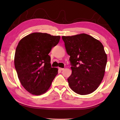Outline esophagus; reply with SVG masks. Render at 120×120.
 Instances as JSON below:
<instances>
[{"mask_svg": "<svg viewBox=\"0 0 120 120\" xmlns=\"http://www.w3.org/2000/svg\"><path fill=\"white\" fill-rule=\"evenodd\" d=\"M59 69L60 70H64V68H59Z\"/></svg>", "mask_w": 120, "mask_h": 120, "instance_id": "esophagus-1", "label": "esophagus"}]
</instances>
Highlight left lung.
I'll list each match as a JSON object with an SVG mask.
<instances>
[{
    "label": "left lung",
    "mask_w": 120,
    "mask_h": 120,
    "mask_svg": "<svg viewBox=\"0 0 120 120\" xmlns=\"http://www.w3.org/2000/svg\"><path fill=\"white\" fill-rule=\"evenodd\" d=\"M70 56L72 74L68 78L71 89L87 95L96 90L104 76L107 55L100 41L86 34L62 36Z\"/></svg>",
    "instance_id": "1"
}]
</instances>
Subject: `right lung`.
Here are the masks:
<instances>
[{
    "mask_svg": "<svg viewBox=\"0 0 120 120\" xmlns=\"http://www.w3.org/2000/svg\"><path fill=\"white\" fill-rule=\"evenodd\" d=\"M60 38V36L33 33L23 38L18 44L15 67L22 85L32 94L45 93L58 74V69L51 67L49 53L58 44Z\"/></svg>",
    "mask_w": 120,
    "mask_h": 120,
    "instance_id": "add662e5",
    "label": "right lung"
}]
</instances>
